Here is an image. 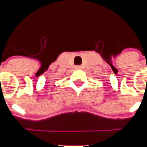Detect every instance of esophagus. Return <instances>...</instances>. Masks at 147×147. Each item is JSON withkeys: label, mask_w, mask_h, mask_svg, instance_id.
I'll list each match as a JSON object with an SVG mask.
<instances>
[{"label": "esophagus", "mask_w": 147, "mask_h": 147, "mask_svg": "<svg viewBox=\"0 0 147 147\" xmlns=\"http://www.w3.org/2000/svg\"><path fill=\"white\" fill-rule=\"evenodd\" d=\"M76 69H81V66H76Z\"/></svg>", "instance_id": "obj_1"}]
</instances>
